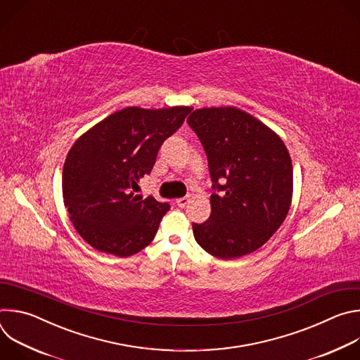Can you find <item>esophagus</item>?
Instances as JSON below:
<instances>
[{"instance_id": "obj_1", "label": "esophagus", "mask_w": 360, "mask_h": 360, "mask_svg": "<svg viewBox=\"0 0 360 360\" xmlns=\"http://www.w3.org/2000/svg\"><path fill=\"white\" fill-rule=\"evenodd\" d=\"M189 202H191V196H189V195H188V196H184V198H178V199H176V205H178L179 208H185Z\"/></svg>"}]
</instances>
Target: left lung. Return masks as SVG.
I'll list each match as a JSON object with an SVG mask.
<instances>
[{
    "label": "left lung",
    "instance_id": "8db88e82",
    "mask_svg": "<svg viewBox=\"0 0 360 360\" xmlns=\"http://www.w3.org/2000/svg\"><path fill=\"white\" fill-rule=\"evenodd\" d=\"M212 179L211 217L192 224L195 240L221 259L259 249L285 221L293 169L283 141L235 107L200 108L188 118Z\"/></svg>",
    "mask_w": 360,
    "mask_h": 360
}]
</instances>
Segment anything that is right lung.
Here are the masks:
<instances>
[{
  "label": "right lung",
  "instance_id": "add662e5",
  "mask_svg": "<svg viewBox=\"0 0 360 360\" xmlns=\"http://www.w3.org/2000/svg\"><path fill=\"white\" fill-rule=\"evenodd\" d=\"M191 107L117 111L81 135L63 171V195L77 232L92 248L131 256L155 238L168 202L135 193L155 165L164 141Z\"/></svg>",
  "mask_w": 360,
  "mask_h": 360
}]
</instances>
